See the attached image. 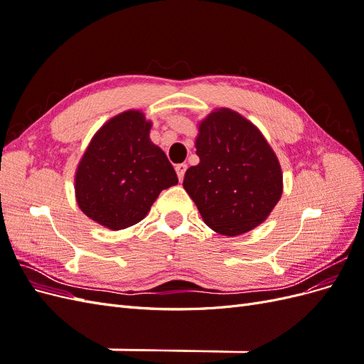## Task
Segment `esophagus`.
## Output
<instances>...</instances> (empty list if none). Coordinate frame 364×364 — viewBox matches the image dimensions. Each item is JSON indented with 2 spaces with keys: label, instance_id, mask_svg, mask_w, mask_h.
<instances>
[{
  "label": "esophagus",
  "instance_id": "1",
  "mask_svg": "<svg viewBox=\"0 0 364 364\" xmlns=\"http://www.w3.org/2000/svg\"><path fill=\"white\" fill-rule=\"evenodd\" d=\"M174 170H176V173H178L179 181H182L183 176H185V171H186V164H178L174 167Z\"/></svg>",
  "mask_w": 364,
  "mask_h": 364
}]
</instances>
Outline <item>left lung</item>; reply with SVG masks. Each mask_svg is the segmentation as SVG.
Masks as SVG:
<instances>
[{
    "label": "left lung",
    "instance_id": "1",
    "mask_svg": "<svg viewBox=\"0 0 364 364\" xmlns=\"http://www.w3.org/2000/svg\"><path fill=\"white\" fill-rule=\"evenodd\" d=\"M196 153L200 162L186 170L183 188L209 228L237 237L269 217L281 199L282 171L257 126L215 109L199 124Z\"/></svg>",
    "mask_w": 364,
    "mask_h": 364
}]
</instances>
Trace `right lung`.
I'll return each instance as SVG.
<instances>
[{
	"label": "right lung",
	"mask_w": 364,
	"mask_h": 364,
	"mask_svg": "<svg viewBox=\"0 0 364 364\" xmlns=\"http://www.w3.org/2000/svg\"><path fill=\"white\" fill-rule=\"evenodd\" d=\"M151 123L126 111L105 123L75 171L77 205L94 222L118 230L136 225L162 190L178 183L165 153L150 141Z\"/></svg>",
	"instance_id": "add662e5"
}]
</instances>
